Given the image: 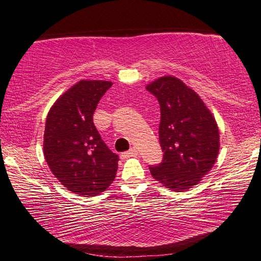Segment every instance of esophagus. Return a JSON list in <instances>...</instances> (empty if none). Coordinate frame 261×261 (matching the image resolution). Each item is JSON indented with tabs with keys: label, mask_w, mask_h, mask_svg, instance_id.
I'll return each instance as SVG.
<instances>
[{
	"label": "esophagus",
	"mask_w": 261,
	"mask_h": 261,
	"mask_svg": "<svg viewBox=\"0 0 261 261\" xmlns=\"http://www.w3.org/2000/svg\"><path fill=\"white\" fill-rule=\"evenodd\" d=\"M135 155H138V149H137L136 147H132V148L130 149V151L122 153V154H121V158H122V159H127V158L135 156Z\"/></svg>",
	"instance_id": "1"
}]
</instances>
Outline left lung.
I'll use <instances>...</instances> for the list:
<instances>
[{
	"mask_svg": "<svg viewBox=\"0 0 261 261\" xmlns=\"http://www.w3.org/2000/svg\"><path fill=\"white\" fill-rule=\"evenodd\" d=\"M146 88L160 103L159 137L163 151L162 163L149 170L162 187L187 191L208 174L218 159V123L197 92L177 77H160Z\"/></svg>",
	"mask_w": 261,
	"mask_h": 261,
	"instance_id": "obj_1",
	"label": "left lung"
}]
</instances>
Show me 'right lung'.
Wrapping results in <instances>:
<instances>
[{
  "label": "right lung",
  "instance_id": "right-lung-1",
  "mask_svg": "<svg viewBox=\"0 0 261 261\" xmlns=\"http://www.w3.org/2000/svg\"><path fill=\"white\" fill-rule=\"evenodd\" d=\"M113 85L83 79L59 96L46 118L43 155L64 188L82 197L103 192L115 179L118 155L101 139L93 123L100 99Z\"/></svg>",
  "mask_w": 261,
  "mask_h": 261
}]
</instances>
